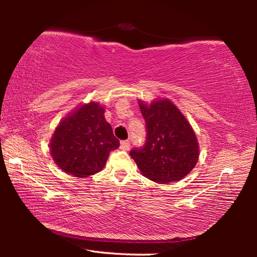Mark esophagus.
Wrapping results in <instances>:
<instances>
[{
  "mask_svg": "<svg viewBox=\"0 0 257 257\" xmlns=\"http://www.w3.org/2000/svg\"><path fill=\"white\" fill-rule=\"evenodd\" d=\"M129 147H130V142L129 141H122L120 143V149L121 150L127 151V150H129Z\"/></svg>",
  "mask_w": 257,
  "mask_h": 257,
  "instance_id": "esophagus-1",
  "label": "esophagus"
}]
</instances>
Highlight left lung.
<instances>
[{
	"mask_svg": "<svg viewBox=\"0 0 257 257\" xmlns=\"http://www.w3.org/2000/svg\"><path fill=\"white\" fill-rule=\"evenodd\" d=\"M139 107L146 123V141L142 147H134L130 156L143 176L152 181L181 180L198 160L194 130L169 99H158L151 105L141 102Z\"/></svg>",
	"mask_w": 257,
	"mask_h": 257,
	"instance_id": "1",
	"label": "left lung"
}]
</instances>
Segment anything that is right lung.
<instances>
[{"label": "right lung", "mask_w": 257, "mask_h": 257, "mask_svg": "<svg viewBox=\"0 0 257 257\" xmlns=\"http://www.w3.org/2000/svg\"><path fill=\"white\" fill-rule=\"evenodd\" d=\"M119 146L104 108L90 102L61 121L51 139V154L64 172L81 178L101 171Z\"/></svg>", "instance_id": "add662e5"}]
</instances>
